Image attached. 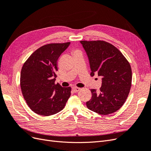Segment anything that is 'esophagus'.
Returning <instances> with one entry per match:
<instances>
[{
	"instance_id": "1",
	"label": "esophagus",
	"mask_w": 151,
	"mask_h": 151,
	"mask_svg": "<svg viewBox=\"0 0 151 151\" xmlns=\"http://www.w3.org/2000/svg\"><path fill=\"white\" fill-rule=\"evenodd\" d=\"M80 89H81V88H76V87H74V88H72V89L73 92L75 93L78 92L79 91H80Z\"/></svg>"
}]
</instances>
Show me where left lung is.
Here are the masks:
<instances>
[{
    "label": "left lung",
    "instance_id": "obj_1",
    "mask_svg": "<svg viewBox=\"0 0 151 151\" xmlns=\"http://www.w3.org/2000/svg\"><path fill=\"white\" fill-rule=\"evenodd\" d=\"M88 57L91 76L102 77L99 92L91 89L92 98L86 102L90 110L109 115L125 103L132 85V69L122 52L111 43L101 40L81 41Z\"/></svg>",
    "mask_w": 151,
    "mask_h": 151
}]
</instances>
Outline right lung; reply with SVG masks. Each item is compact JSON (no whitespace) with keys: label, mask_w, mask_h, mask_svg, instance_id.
<instances>
[{"label":"right lung","mask_w":151,"mask_h":151,"mask_svg":"<svg viewBox=\"0 0 151 151\" xmlns=\"http://www.w3.org/2000/svg\"><path fill=\"white\" fill-rule=\"evenodd\" d=\"M70 42L43 45L32 53L22 67L20 85L32 111L50 116L60 111L70 96L71 88L55 84L57 60Z\"/></svg>","instance_id":"1"}]
</instances>
